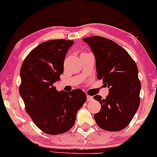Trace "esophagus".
<instances>
[{
  "label": "esophagus",
  "instance_id": "obj_1",
  "mask_svg": "<svg viewBox=\"0 0 157 157\" xmlns=\"http://www.w3.org/2000/svg\"><path fill=\"white\" fill-rule=\"evenodd\" d=\"M93 99H94V98L91 96H87V101H93Z\"/></svg>",
  "mask_w": 157,
  "mask_h": 157
}]
</instances>
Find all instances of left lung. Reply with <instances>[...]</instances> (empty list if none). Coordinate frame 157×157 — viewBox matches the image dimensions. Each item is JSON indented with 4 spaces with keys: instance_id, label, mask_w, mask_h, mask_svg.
<instances>
[{
    "instance_id": "8db88e82",
    "label": "left lung",
    "mask_w": 157,
    "mask_h": 157,
    "mask_svg": "<svg viewBox=\"0 0 157 157\" xmlns=\"http://www.w3.org/2000/svg\"><path fill=\"white\" fill-rule=\"evenodd\" d=\"M83 40L94 55L97 78L109 88L105 99L94 97L101 105L94 118L101 129L121 131L131 123L140 105L138 67L125 49L109 39L94 36Z\"/></svg>"
}]
</instances>
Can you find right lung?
I'll return each mask as SVG.
<instances>
[{
  "label": "right lung",
  "mask_w": 157,
  "mask_h": 157,
  "mask_svg": "<svg viewBox=\"0 0 157 157\" xmlns=\"http://www.w3.org/2000/svg\"><path fill=\"white\" fill-rule=\"evenodd\" d=\"M73 40H54L32 50L22 63L19 94L34 124L50 135L68 131L86 100L81 89L58 91L54 83L63 72L65 58Z\"/></svg>",
  "instance_id": "1"
}]
</instances>
